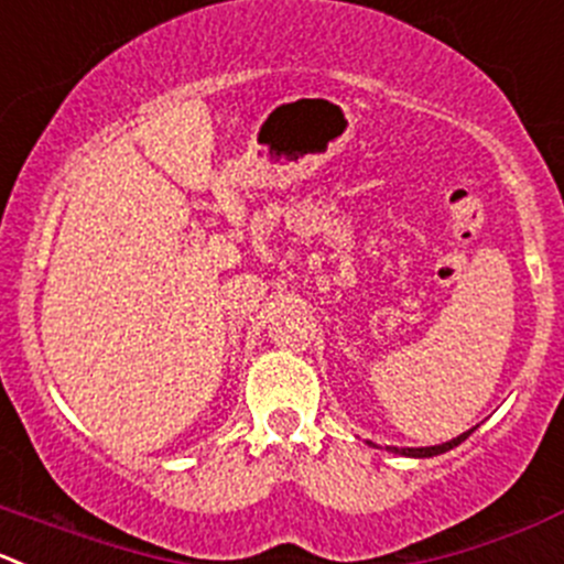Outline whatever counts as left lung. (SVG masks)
<instances>
[{"mask_svg": "<svg viewBox=\"0 0 564 564\" xmlns=\"http://www.w3.org/2000/svg\"><path fill=\"white\" fill-rule=\"evenodd\" d=\"M474 430H468V433L457 435V438L446 441V444H438V446H419V449H399V446H388V452H393V455H404V457H435V455H444V452L455 449L457 444H463V441L471 435Z\"/></svg>", "mask_w": 564, "mask_h": 564, "instance_id": "obj_1", "label": "left lung"}]
</instances>
